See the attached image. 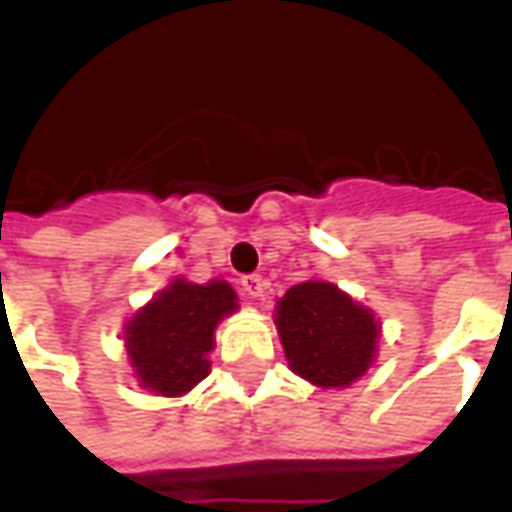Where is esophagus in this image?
I'll return each instance as SVG.
<instances>
[{
    "instance_id": "1",
    "label": "esophagus",
    "mask_w": 512,
    "mask_h": 512,
    "mask_svg": "<svg viewBox=\"0 0 512 512\" xmlns=\"http://www.w3.org/2000/svg\"><path fill=\"white\" fill-rule=\"evenodd\" d=\"M241 288H244V293L249 299H260L263 290H266V282H263L260 274H246V277H241Z\"/></svg>"
}]
</instances>
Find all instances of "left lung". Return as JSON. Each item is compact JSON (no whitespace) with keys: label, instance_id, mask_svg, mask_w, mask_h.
Masks as SVG:
<instances>
[{"label":"left lung","instance_id":"left-lung-1","mask_svg":"<svg viewBox=\"0 0 512 512\" xmlns=\"http://www.w3.org/2000/svg\"><path fill=\"white\" fill-rule=\"evenodd\" d=\"M277 329L290 370L312 384L348 386L373 362V312L329 282H301L277 304Z\"/></svg>","mask_w":512,"mask_h":512}]
</instances>
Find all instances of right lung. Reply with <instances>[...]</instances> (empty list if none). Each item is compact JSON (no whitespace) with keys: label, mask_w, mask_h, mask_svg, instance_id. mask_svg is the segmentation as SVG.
Listing matches in <instances>:
<instances>
[{"label":"right lung","mask_w":512,"mask_h":512,"mask_svg":"<svg viewBox=\"0 0 512 512\" xmlns=\"http://www.w3.org/2000/svg\"><path fill=\"white\" fill-rule=\"evenodd\" d=\"M235 307V290L222 279L208 285L175 279L158 293L126 329L128 356L142 386L175 397L200 384L211 367L205 354L213 348V329Z\"/></svg>","instance_id":"1"}]
</instances>
